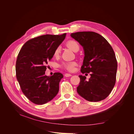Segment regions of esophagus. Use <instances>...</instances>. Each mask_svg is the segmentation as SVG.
Here are the masks:
<instances>
[{
  "label": "esophagus",
  "mask_w": 134,
  "mask_h": 134,
  "mask_svg": "<svg viewBox=\"0 0 134 134\" xmlns=\"http://www.w3.org/2000/svg\"><path fill=\"white\" fill-rule=\"evenodd\" d=\"M65 76L66 77H69V76H71V74L66 73L65 74Z\"/></svg>",
  "instance_id": "esophagus-1"
}]
</instances>
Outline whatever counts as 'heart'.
<instances>
[{
  "mask_svg": "<svg viewBox=\"0 0 134 134\" xmlns=\"http://www.w3.org/2000/svg\"><path fill=\"white\" fill-rule=\"evenodd\" d=\"M66 46L69 47L70 49H71L72 51L76 52V51L79 50V45L78 43L75 40H69V41H68L66 43ZM60 52V47L58 46L56 48V49L54 51V56H58ZM76 65V63L75 62H68V63H65L63 64V66L65 69L69 70V71H72L74 70V66Z\"/></svg>",
  "mask_w": 134,
  "mask_h": 134,
  "instance_id": "heart-1",
  "label": "heart"
}]
</instances>
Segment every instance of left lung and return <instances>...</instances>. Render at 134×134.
I'll return each mask as SVG.
<instances>
[{
	"mask_svg": "<svg viewBox=\"0 0 134 134\" xmlns=\"http://www.w3.org/2000/svg\"><path fill=\"white\" fill-rule=\"evenodd\" d=\"M70 35L84 51L81 72L91 74L87 81L85 76H79L80 81L77 92L90 102L104 99L116 83L117 62L114 51L103 36L94 32H78Z\"/></svg>",
	"mask_w": 134,
	"mask_h": 134,
	"instance_id": "1",
	"label": "left lung"
}]
</instances>
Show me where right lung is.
Returning a JSON list of instances; mask_svg holds the SVG:
<instances>
[{"label":"right lung","mask_w":134,"mask_h":134,"mask_svg":"<svg viewBox=\"0 0 134 134\" xmlns=\"http://www.w3.org/2000/svg\"><path fill=\"white\" fill-rule=\"evenodd\" d=\"M65 36L66 34L44 35L32 38L23 44L19 52L15 65L16 77L23 94L32 103L45 104L58 94L63 75L58 72L46 76L45 71L56 48Z\"/></svg>","instance_id":"add662e5"}]
</instances>
